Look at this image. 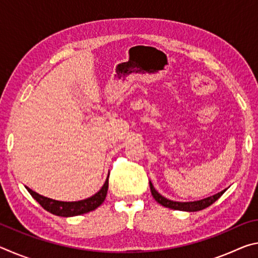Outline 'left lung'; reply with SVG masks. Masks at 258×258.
Here are the masks:
<instances>
[{
    "mask_svg": "<svg viewBox=\"0 0 258 258\" xmlns=\"http://www.w3.org/2000/svg\"><path fill=\"white\" fill-rule=\"evenodd\" d=\"M149 184H150L152 197H154L156 202L159 203L161 206L171 208V209H175V211H184V212H197V211H202V209L207 208L208 206H211L212 204L215 203L216 200L225 192V190H223V191L218 192V194H216V195L212 196V197L205 198L203 200H198V202L178 203V202H173V200H169L167 198L163 197V196L156 191V189L154 187V185H152L151 182H149Z\"/></svg>",
    "mask_w": 258,
    "mask_h": 258,
    "instance_id": "obj_1",
    "label": "left lung"
}]
</instances>
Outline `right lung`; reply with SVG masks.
Instances as JSON below:
<instances>
[{"label": "right lung", "mask_w": 258, "mask_h": 258, "mask_svg": "<svg viewBox=\"0 0 258 258\" xmlns=\"http://www.w3.org/2000/svg\"><path fill=\"white\" fill-rule=\"evenodd\" d=\"M109 178V175H108ZM108 178L104 182L103 186L100 189L97 194L92 197L87 198L85 200H81V202H58V200H53L43 196L36 194L32 189L26 186V189L32 195V197L36 200V202L41 205V206L45 209V211L50 212L51 214H54L56 216H63V217H71V216H77L82 215V214L89 213L91 211L97 209L100 205H101L104 199H106L107 191H108V184L109 181Z\"/></svg>", "instance_id": "add662e5"}]
</instances>
